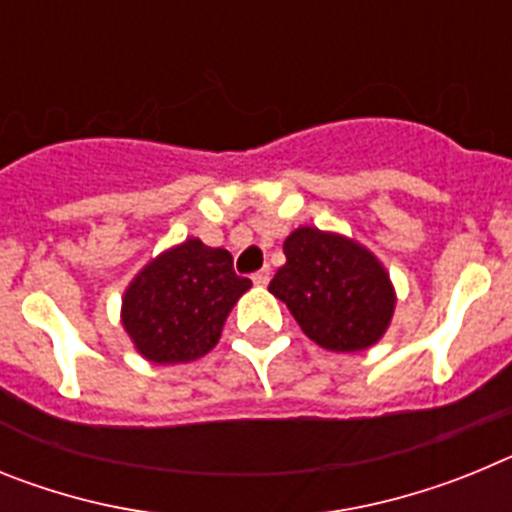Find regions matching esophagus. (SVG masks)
<instances>
[{"instance_id": "obj_1", "label": "esophagus", "mask_w": 512, "mask_h": 512, "mask_svg": "<svg viewBox=\"0 0 512 512\" xmlns=\"http://www.w3.org/2000/svg\"><path fill=\"white\" fill-rule=\"evenodd\" d=\"M251 279H253V284H256V287H266V284H269V279H271V269H269V266H264V269L256 271Z\"/></svg>"}]
</instances>
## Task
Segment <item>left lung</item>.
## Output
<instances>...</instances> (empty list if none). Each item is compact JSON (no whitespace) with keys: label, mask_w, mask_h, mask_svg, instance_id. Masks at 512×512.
I'll list each match as a JSON object with an SVG mask.
<instances>
[{"label":"left lung","mask_w":512,"mask_h":512,"mask_svg":"<svg viewBox=\"0 0 512 512\" xmlns=\"http://www.w3.org/2000/svg\"><path fill=\"white\" fill-rule=\"evenodd\" d=\"M284 256L269 292L289 307L310 341L336 354L382 341L395 315V284L364 243L300 225L287 235Z\"/></svg>","instance_id":"obj_1"}]
</instances>
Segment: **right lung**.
I'll list each match as a JSON object with an SVG mask.
<instances>
[{"mask_svg": "<svg viewBox=\"0 0 512 512\" xmlns=\"http://www.w3.org/2000/svg\"><path fill=\"white\" fill-rule=\"evenodd\" d=\"M251 289L225 248L200 238L161 251L125 287L120 323L151 364H187L210 354L230 310Z\"/></svg>", "mask_w": 512, "mask_h": 512, "instance_id": "add662e5", "label": "right lung"}]
</instances>
